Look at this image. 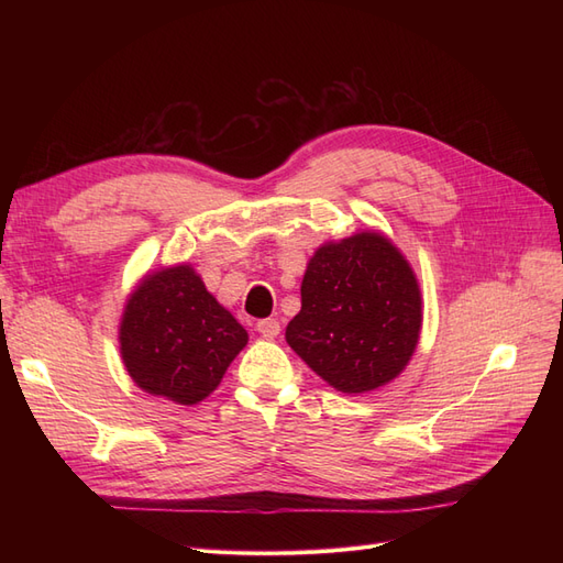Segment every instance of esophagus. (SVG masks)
Masks as SVG:
<instances>
[{
    "label": "esophagus",
    "instance_id": "1",
    "mask_svg": "<svg viewBox=\"0 0 563 563\" xmlns=\"http://www.w3.org/2000/svg\"><path fill=\"white\" fill-rule=\"evenodd\" d=\"M255 331H258L263 338H275V335H279L282 327L277 319H261L258 323H255Z\"/></svg>",
    "mask_w": 563,
    "mask_h": 563
}]
</instances>
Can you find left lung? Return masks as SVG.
<instances>
[{
	"mask_svg": "<svg viewBox=\"0 0 563 563\" xmlns=\"http://www.w3.org/2000/svg\"><path fill=\"white\" fill-rule=\"evenodd\" d=\"M300 298L286 343L335 389L371 391L411 360L422 321L420 288L383 234L321 246L305 269Z\"/></svg>",
	"mask_w": 563,
	"mask_h": 563,
	"instance_id": "obj_1",
	"label": "left lung"
}]
</instances>
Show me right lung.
Returning a JSON list of instances; mask_svg holds the SVG:
<instances>
[{
	"label": "right lung",
	"mask_w": 563,
	"mask_h": 563,
	"mask_svg": "<svg viewBox=\"0 0 563 563\" xmlns=\"http://www.w3.org/2000/svg\"><path fill=\"white\" fill-rule=\"evenodd\" d=\"M119 343L135 385L192 406L220 385L249 333L190 265H178L147 275L131 294Z\"/></svg>",
	"instance_id": "right-lung-1"
}]
</instances>
